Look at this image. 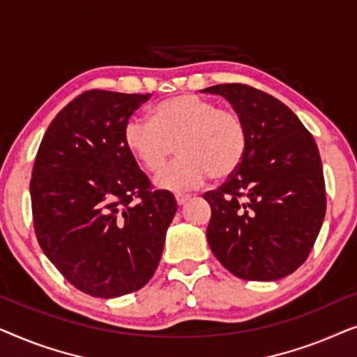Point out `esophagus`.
Wrapping results in <instances>:
<instances>
[{
	"instance_id": "34e87169",
	"label": "esophagus",
	"mask_w": 357,
	"mask_h": 357,
	"mask_svg": "<svg viewBox=\"0 0 357 357\" xmlns=\"http://www.w3.org/2000/svg\"><path fill=\"white\" fill-rule=\"evenodd\" d=\"M190 199V195H175V202H177L178 206H182Z\"/></svg>"
}]
</instances>
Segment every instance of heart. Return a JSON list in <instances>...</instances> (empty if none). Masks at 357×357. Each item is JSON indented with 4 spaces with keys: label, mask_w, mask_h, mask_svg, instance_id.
I'll list each match as a JSON object with an SVG mask.
<instances>
[{
    "label": "heart",
    "mask_w": 357,
    "mask_h": 357,
    "mask_svg": "<svg viewBox=\"0 0 357 357\" xmlns=\"http://www.w3.org/2000/svg\"><path fill=\"white\" fill-rule=\"evenodd\" d=\"M125 144L149 174H159L177 146L180 158L155 183L185 192L209 177L224 180L241 167L247 154L245 121L236 110L197 94H180L159 102L151 120L133 116L125 125Z\"/></svg>",
    "instance_id": "obj_1"
}]
</instances>
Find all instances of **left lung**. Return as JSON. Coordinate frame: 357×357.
I'll return each instance as SVG.
<instances>
[{
    "label": "left lung",
    "instance_id": "1",
    "mask_svg": "<svg viewBox=\"0 0 357 357\" xmlns=\"http://www.w3.org/2000/svg\"><path fill=\"white\" fill-rule=\"evenodd\" d=\"M203 92L222 96L248 133L237 172L203 195L211 206L209 247L241 280H281L307 260L324 224L319 148L294 112L266 92L238 82Z\"/></svg>",
    "mask_w": 357,
    "mask_h": 357
}]
</instances>
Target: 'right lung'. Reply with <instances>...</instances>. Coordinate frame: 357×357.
Returning a JSON list of instances; mask_svg holds the SVG:
<instances>
[{"instance_id": "right-lung-1", "label": "right lung", "mask_w": 357, "mask_h": 357, "mask_svg": "<svg viewBox=\"0 0 357 357\" xmlns=\"http://www.w3.org/2000/svg\"><path fill=\"white\" fill-rule=\"evenodd\" d=\"M151 94L92 89L58 114L43 135L31 180L42 250L77 289L120 297L153 278L174 195L153 190L125 144V125Z\"/></svg>"}]
</instances>
